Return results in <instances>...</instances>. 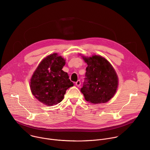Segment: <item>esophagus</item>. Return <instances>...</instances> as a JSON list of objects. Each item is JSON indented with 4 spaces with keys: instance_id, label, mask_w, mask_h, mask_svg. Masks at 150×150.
<instances>
[{
    "instance_id": "1",
    "label": "esophagus",
    "mask_w": 150,
    "mask_h": 150,
    "mask_svg": "<svg viewBox=\"0 0 150 150\" xmlns=\"http://www.w3.org/2000/svg\"><path fill=\"white\" fill-rule=\"evenodd\" d=\"M81 81H80V80L77 81L76 82V83H75V84H76V85L77 86H79L81 85Z\"/></svg>"
}]
</instances>
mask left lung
Returning <instances> with one entry per match:
<instances>
[{"instance_id": "obj_1", "label": "left lung", "mask_w": 150, "mask_h": 150, "mask_svg": "<svg viewBox=\"0 0 150 150\" xmlns=\"http://www.w3.org/2000/svg\"><path fill=\"white\" fill-rule=\"evenodd\" d=\"M83 59L88 65L81 89L85 99L95 104L108 102L114 96L118 87V76L114 69L101 56Z\"/></svg>"}]
</instances>
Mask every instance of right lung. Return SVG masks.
Listing matches in <instances>:
<instances>
[{
	"label": "right lung",
	"instance_id": "add662e5",
	"mask_svg": "<svg viewBox=\"0 0 150 150\" xmlns=\"http://www.w3.org/2000/svg\"><path fill=\"white\" fill-rule=\"evenodd\" d=\"M65 61L57 54H52L43 59L34 72L30 89L40 103L48 106L61 103L67 89L74 86L67 72L62 70Z\"/></svg>",
	"mask_w": 150,
	"mask_h": 150
}]
</instances>
